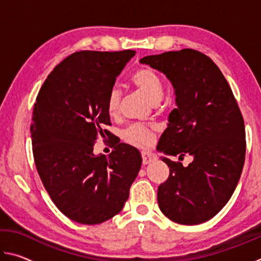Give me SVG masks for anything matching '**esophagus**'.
<instances>
[{
    "label": "esophagus",
    "mask_w": 261,
    "mask_h": 261,
    "mask_svg": "<svg viewBox=\"0 0 261 261\" xmlns=\"http://www.w3.org/2000/svg\"><path fill=\"white\" fill-rule=\"evenodd\" d=\"M141 158H143L144 165H148V163L153 162L156 159V156L151 152H143V153H141Z\"/></svg>",
    "instance_id": "34e87169"
}]
</instances>
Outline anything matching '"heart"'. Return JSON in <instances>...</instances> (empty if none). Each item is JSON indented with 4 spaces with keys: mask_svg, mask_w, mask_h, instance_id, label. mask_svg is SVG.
<instances>
[{
    "mask_svg": "<svg viewBox=\"0 0 261 261\" xmlns=\"http://www.w3.org/2000/svg\"><path fill=\"white\" fill-rule=\"evenodd\" d=\"M131 83L141 94H144L156 105L160 102L165 94V85L161 77L149 68H140L132 73ZM122 93L120 88L113 87L107 96V112L110 116H117L121 108ZM155 138V127L145 125H132L123 132V139L137 147H148Z\"/></svg>",
    "mask_w": 261,
    "mask_h": 261,
    "instance_id": "obj_1",
    "label": "heart"
}]
</instances>
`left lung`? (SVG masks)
I'll return each instance as SVG.
<instances>
[{
	"instance_id": "obj_1",
	"label": "left lung",
	"mask_w": 261,
	"mask_h": 261,
	"mask_svg": "<svg viewBox=\"0 0 261 261\" xmlns=\"http://www.w3.org/2000/svg\"><path fill=\"white\" fill-rule=\"evenodd\" d=\"M139 62L174 87L177 107L168 116L158 151L193 158L184 167L161 156L170 174L158 189L159 207L176 223L206 222L230 199L244 166V120L235 96L218 65L200 51H166Z\"/></svg>"
}]
</instances>
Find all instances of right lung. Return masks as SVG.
<instances>
[{
  "instance_id": "1",
  "label": "right lung",
  "mask_w": 261,
  "mask_h": 261,
  "mask_svg": "<svg viewBox=\"0 0 261 261\" xmlns=\"http://www.w3.org/2000/svg\"><path fill=\"white\" fill-rule=\"evenodd\" d=\"M135 54L73 53L37 96L31 125L35 166L57 208L74 222L98 224L120 213L140 170V152L130 145L121 143L108 156L93 152L110 124L109 91Z\"/></svg>"
}]
</instances>
